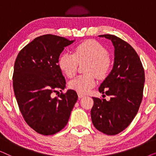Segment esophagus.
Returning <instances> with one entry per match:
<instances>
[{"label": "esophagus", "instance_id": "34e87169", "mask_svg": "<svg viewBox=\"0 0 156 156\" xmlns=\"http://www.w3.org/2000/svg\"><path fill=\"white\" fill-rule=\"evenodd\" d=\"M78 97L79 98H83V97H84V95L82 94H81V93H78Z\"/></svg>", "mask_w": 156, "mask_h": 156}]
</instances>
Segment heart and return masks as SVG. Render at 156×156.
<instances>
[{"label":"heart","mask_w":156,"mask_h":156,"mask_svg":"<svg viewBox=\"0 0 156 156\" xmlns=\"http://www.w3.org/2000/svg\"><path fill=\"white\" fill-rule=\"evenodd\" d=\"M88 61L85 67L87 74L79 75L70 81L69 87L81 94H86L96 84L94 74L99 79L105 78L109 72L112 62L108 52L101 44L94 40H87L76 45L73 54L64 52L58 61L61 71L68 77L75 75L78 62Z\"/></svg>","instance_id":"b5f03b06"}]
</instances>
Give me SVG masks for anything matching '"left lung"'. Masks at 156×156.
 Returning <instances> with one entry per match:
<instances>
[{
	"label": "left lung",
	"instance_id": "8db88e82",
	"mask_svg": "<svg viewBox=\"0 0 156 156\" xmlns=\"http://www.w3.org/2000/svg\"><path fill=\"white\" fill-rule=\"evenodd\" d=\"M112 42L114 62L112 70L100 85V93L109 101L93 97L91 118L94 127L106 135H116L129 126L138 113L143 99L145 74L135 50L113 35H101Z\"/></svg>",
	"mask_w": 156,
	"mask_h": 156
}]
</instances>
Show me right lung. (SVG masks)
<instances>
[{
    "mask_svg": "<svg viewBox=\"0 0 156 156\" xmlns=\"http://www.w3.org/2000/svg\"><path fill=\"white\" fill-rule=\"evenodd\" d=\"M74 42L50 34L40 36L20 51L15 62L12 84L19 108L27 124L42 135L60 131L77 101L72 89L57 97L52 95L65 89L59 57Z\"/></svg>",
    "mask_w": 156,
    "mask_h": 156,
    "instance_id": "obj_1",
    "label": "right lung"
}]
</instances>
